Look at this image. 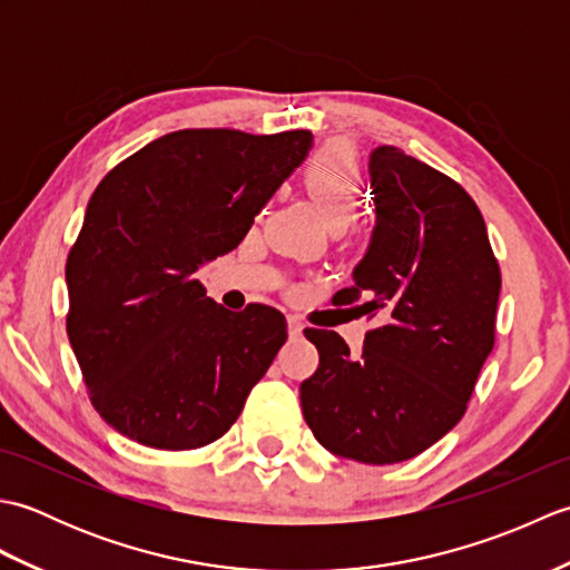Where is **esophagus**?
I'll use <instances>...</instances> for the list:
<instances>
[{
  "label": "esophagus",
  "instance_id": "34e87169",
  "mask_svg": "<svg viewBox=\"0 0 570 570\" xmlns=\"http://www.w3.org/2000/svg\"><path fill=\"white\" fill-rule=\"evenodd\" d=\"M286 323H288V335H292V337H298L301 333H304V328H306L304 321H301L298 316H288Z\"/></svg>",
  "mask_w": 570,
  "mask_h": 570
}]
</instances>
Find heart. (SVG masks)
<instances>
[{"mask_svg": "<svg viewBox=\"0 0 570 570\" xmlns=\"http://www.w3.org/2000/svg\"><path fill=\"white\" fill-rule=\"evenodd\" d=\"M306 188L335 233L353 223L365 190L355 151L343 144L321 149L306 168Z\"/></svg>", "mask_w": 570, "mask_h": 570, "instance_id": "b5f03b06", "label": "heart"}]
</instances>
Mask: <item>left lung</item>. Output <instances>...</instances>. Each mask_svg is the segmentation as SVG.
Here are the masks:
<instances>
[{
	"mask_svg": "<svg viewBox=\"0 0 570 570\" xmlns=\"http://www.w3.org/2000/svg\"><path fill=\"white\" fill-rule=\"evenodd\" d=\"M374 227L343 304L365 294L382 313L362 357L335 331L306 328L318 370L301 409L325 451L392 465L426 451L463 419L494 345L500 266L475 200L396 147L370 154Z\"/></svg>",
	"mask_w": 570,
	"mask_h": 570,
	"instance_id": "8db88e82",
	"label": "left lung"
}]
</instances>
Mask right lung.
Masks as SVG:
<instances>
[{
	"mask_svg": "<svg viewBox=\"0 0 570 570\" xmlns=\"http://www.w3.org/2000/svg\"><path fill=\"white\" fill-rule=\"evenodd\" d=\"M313 135L184 129L115 166L66 264L68 337L98 414L127 439L190 451L220 439L286 341L272 306L227 311L196 272L233 252Z\"/></svg>",
	"mask_w": 570,
	"mask_h": 570,
	"instance_id": "obj_1",
	"label": "right lung"
}]
</instances>
